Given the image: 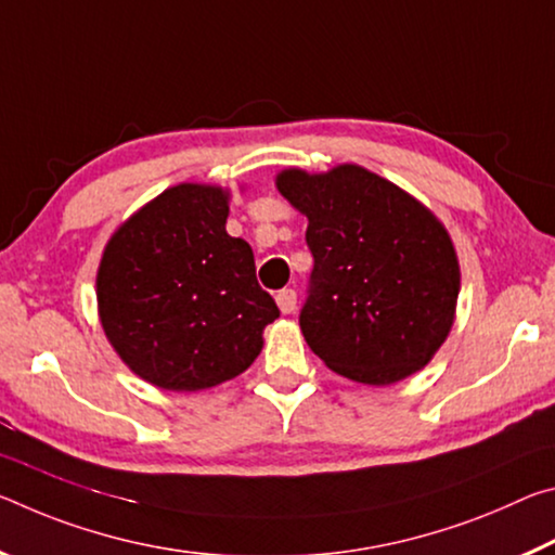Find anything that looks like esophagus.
<instances>
[{
    "label": "esophagus",
    "mask_w": 555,
    "mask_h": 555,
    "mask_svg": "<svg viewBox=\"0 0 555 555\" xmlns=\"http://www.w3.org/2000/svg\"><path fill=\"white\" fill-rule=\"evenodd\" d=\"M275 299H278L280 312H283V314H293L297 310V293H295V289H289V287L280 289Z\"/></svg>",
    "instance_id": "esophagus-1"
}]
</instances>
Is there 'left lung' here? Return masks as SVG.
<instances>
[{
  "label": "left lung",
  "mask_w": 555,
  "mask_h": 555,
  "mask_svg": "<svg viewBox=\"0 0 555 555\" xmlns=\"http://www.w3.org/2000/svg\"><path fill=\"white\" fill-rule=\"evenodd\" d=\"M278 189L310 221L314 268L299 310L310 349L369 386L423 369L448 337L460 295L457 256L438 218L357 165L287 169Z\"/></svg>",
  "instance_id": "obj_1"
}]
</instances>
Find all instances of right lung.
<instances>
[{"label":"right lung","mask_w":555,"mask_h":555,"mask_svg":"<svg viewBox=\"0 0 555 555\" xmlns=\"http://www.w3.org/2000/svg\"><path fill=\"white\" fill-rule=\"evenodd\" d=\"M225 218L223 189L171 186L117 229L100 260L103 330L154 386L202 390L235 378L280 317L250 245L225 233Z\"/></svg>","instance_id":"1"}]
</instances>
